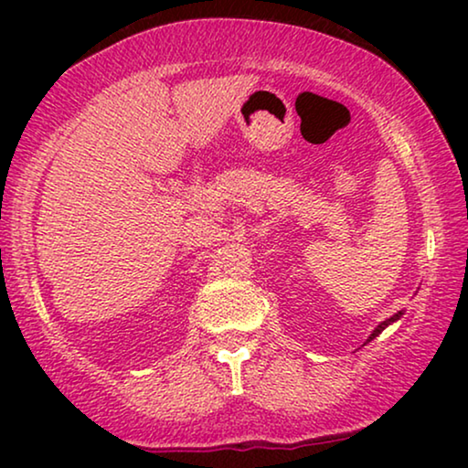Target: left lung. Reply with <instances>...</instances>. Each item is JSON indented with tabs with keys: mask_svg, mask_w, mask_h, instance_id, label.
<instances>
[{
	"mask_svg": "<svg viewBox=\"0 0 468 468\" xmlns=\"http://www.w3.org/2000/svg\"><path fill=\"white\" fill-rule=\"evenodd\" d=\"M400 315H402V311H399V313H396V315H394V317H389V319H386V322H381V324H379V325H377V328L373 330V335H370V336H368V341H373V338H375V336H379V335H381V332H383V330H386L389 324H394V322H396V319H400Z\"/></svg>",
	"mask_w": 468,
	"mask_h": 468,
	"instance_id": "1",
	"label": "left lung"
}]
</instances>
